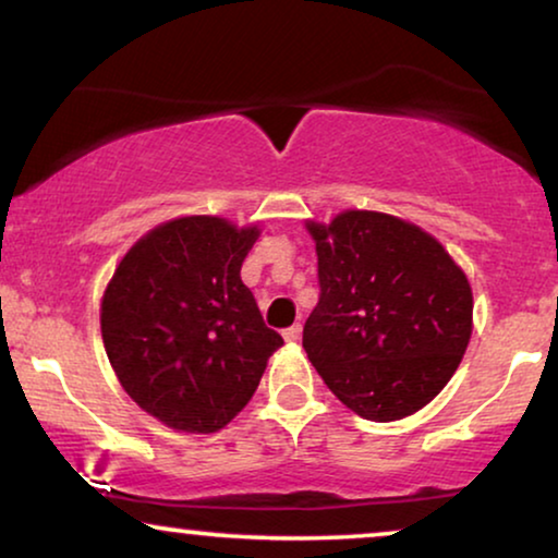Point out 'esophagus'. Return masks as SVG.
<instances>
[{
	"label": "esophagus",
	"mask_w": 558,
	"mask_h": 558,
	"mask_svg": "<svg viewBox=\"0 0 558 558\" xmlns=\"http://www.w3.org/2000/svg\"><path fill=\"white\" fill-rule=\"evenodd\" d=\"M300 335H302V325H292V327H287V330H284V340L296 342V340H300Z\"/></svg>",
	"instance_id": "esophagus-1"
}]
</instances>
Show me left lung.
<instances>
[{"label":"left lung","mask_w":558,"mask_h":558,"mask_svg":"<svg viewBox=\"0 0 558 558\" xmlns=\"http://www.w3.org/2000/svg\"><path fill=\"white\" fill-rule=\"evenodd\" d=\"M307 231L319 277L302 332L310 363L357 416L416 414L468 350V277L432 233L388 213L342 210Z\"/></svg>","instance_id":"1"}]
</instances>
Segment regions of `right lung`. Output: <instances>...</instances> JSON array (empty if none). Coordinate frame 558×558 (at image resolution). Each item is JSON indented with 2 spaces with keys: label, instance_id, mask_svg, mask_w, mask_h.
<instances>
[{
  "label": "right lung",
  "instance_id": "right-lung-1",
  "mask_svg": "<svg viewBox=\"0 0 558 558\" xmlns=\"http://www.w3.org/2000/svg\"><path fill=\"white\" fill-rule=\"evenodd\" d=\"M258 233L218 216L172 218L144 233L106 284L111 368L136 407L170 429H223L284 345L241 281Z\"/></svg>",
  "mask_w": 558,
  "mask_h": 558
}]
</instances>
